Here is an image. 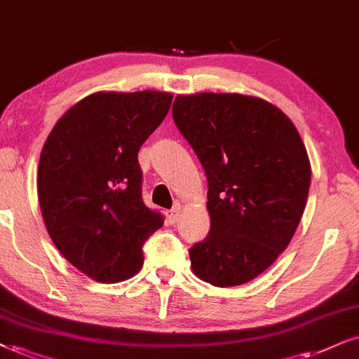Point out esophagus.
Segmentation results:
<instances>
[{"label": "esophagus", "instance_id": "obj_1", "mask_svg": "<svg viewBox=\"0 0 359 359\" xmlns=\"http://www.w3.org/2000/svg\"><path fill=\"white\" fill-rule=\"evenodd\" d=\"M166 216H168V221H170V223H176V221H178V216H180V205H175L171 210H168Z\"/></svg>", "mask_w": 359, "mask_h": 359}]
</instances>
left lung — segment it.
<instances>
[{"instance_id":"obj_1","label":"left lung","mask_w":359,"mask_h":359,"mask_svg":"<svg viewBox=\"0 0 359 359\" xmlns=\"http://www.w3.org/2000/svg\"><path fill=\"white\" fill-rule=\"evenodd\" d=\"M172 119L208 180L211 226L189 250L193 271L219 287L251 281L286 250L306 206L302 136L276 106L234 93L176 96Z\"/></svg>"}]
</instances>
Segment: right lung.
<instances>
[{"label": "right lung", "mask_w": 359, "mask_h": 359, "mask_svg": "<svg viewBox=\"0 0 359 359\" xmlns=\"http://www.w3.org/2000/svg\"><path fill=\"white\" fill-rule=\"evenodd\" d=\"M170 93H95L68 109L43 146L38 198L61 255L93 280L116 283L143 266L163 216L141 196L138 151L161 125Z\"/></svg>", "instance_id": "right-lung-1"}]
</instances>
